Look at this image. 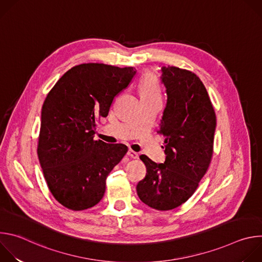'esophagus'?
<instances>
[{
    "instance_id": "1",
    "label": "esophagus",
    "mask_w": 262,
    "mask_h": 262,
    "mask_svg": "<svg viewBox=\"0 0 262 262\" xmlns=\"http://www.w3.org/2000/svg\"><path fill=\"white\" fill-rule=\"evenodd\" d=\"M127 156H128L130 159H138V158H139L138 152H136V151H134V150H128V151H127Z\"/></svg>"
}]
</instances>
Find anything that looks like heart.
<instances>
[{"label": "heart", "instance_id": "obj_1", "mask_svg": "<svg viewBox=\"0 0 262 262\" xmlns=\"http://www.w3.org/2000/svg\"><path fill=\"white\" fill-rule=\"evenodd\" d=\"M140 92L142 98H161L160 84L151 74H146L142 79L140 84Z\"/></svg>", "mask_w": 262, "mask_h": 262}]
</instances>
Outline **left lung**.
Returning a JSON list of instances; mask_svg holds the SVG:
<instances>
[{
  "instance_id": "obj_1",
  "label": "left lung",
  "mask_w": 262,
  "mask_h": 262,
  "mask_svg": "<svg viewBox=\"0 0 262 262\" xmlns=\"http://www.w3.org/2000/svg\"><path fill=\"white\" fill-rule=\"evenodd\" d=\"M167 103L160 123L165 136L164 164L141 156L147 173L137 184L142 202L170 210L188 200L206 173L213 150L215 114L208 93L195 73L174 66L161 68Z\"/></svg>"
}]
</instances>
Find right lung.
Here are the masks:
<instances>
[{
    "label": "right lung",
    "instance_id": "1",
    "mask_svg": "<svg viewBox=\"0 0 262 262\" xmlns=\"http://www.w3.org/2000/svg\"><path fill=\"white\" fill-rule=\"evenodd\" d=\"M136 73L135 67L81 64L65 72L48 94L37 154L51 193L65 207L96 205L108 173L127 152L123 144L94 141L95 123L107 116L114 97Z\"/></svg>",
    "mask_w": 262,
    "mask_h": 262
}]
</instances>
